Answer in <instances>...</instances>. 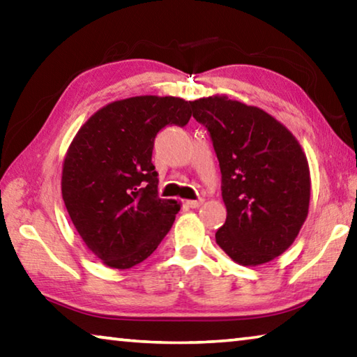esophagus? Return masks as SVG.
Here are the masks:
<instances>
[{
    "mask_svg": "<svg viewBox=\"0 0 357 357\" xmlns=\"http://www.w3.org/2000/svg\"><path fill=\"white\" fill-rule=\"evenodd\" d=\"M202 203H203V200H187L185 202V206L195 209V208H200Z\"/></svg>",
    "mask_w": 357,
    "mask_h": 357,
    "instance_id": "1",
    "label": "esophagus"
}]
</instances>
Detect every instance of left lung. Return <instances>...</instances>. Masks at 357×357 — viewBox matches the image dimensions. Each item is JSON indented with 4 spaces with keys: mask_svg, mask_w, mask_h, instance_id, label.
<instances>
[{
    "mask_svg": "<svg viewBox=\"0 0 357 357\" xmlns=\"http://www.w3.org/2000/svg\"><path fill=\"white\" fill-rule=\"evenodd\" d=\"M219 159L227 220L215 243L243 266L280 257L309 214L310 170L299 142L280 121L227 96L190 102Z\"/></svg>",
    "mask_w": 357,
    "mask_h": 357,
    "instance_id": "left-lung-1",
    "label": "left lung"
}]
</instances>
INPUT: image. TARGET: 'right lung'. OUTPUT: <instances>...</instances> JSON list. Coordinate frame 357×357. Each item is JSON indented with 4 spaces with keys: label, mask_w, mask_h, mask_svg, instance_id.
<instances>
[{
    "label": "right lung",
    "mask_w": 357,
    "mask_h": 357,
    "mask_svg": "<svg viewBox=\"0 0 357 357\" xmlns=\"http://www.w3.org/2000/svg\"><path fill=\"white\" fill-rule=\"evenodd\" d=\"M189 119L184 99L135 96L102 107L69 144L63 200L77 233L104 264L129 269L170 231L181 204L157 195L151 157L157 132Z\"/></svg>",
    "instance_id": "add662e5"
}]
</instances>
